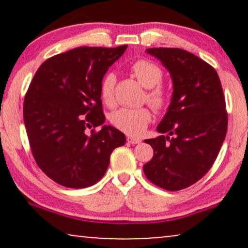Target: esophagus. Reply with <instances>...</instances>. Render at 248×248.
Masks as SVG:
<instances>
[{
    "mask_svg": "<svg viewBox=\"0 0 248 248\" xmlns=\"http://www.w3.org/2000/svg\"><path fill=\"white\" fill-rule=\"evenodd\" d=\"M126 141H127V143H130V144H139L141 142L140 139L133 138V137H127Z\"/></svg>",
    "mask_w": 248,
    "mask_h": 248,
    "instance_id": "esophagus-1",
    "label": "esophagus"
}]
</instances>
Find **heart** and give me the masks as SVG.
<instances>
[{
  "label": "heart",
  "instance_id": "1",
  "mask_svg": "<svg viewBox=\"0 0 248 248\" xmlns=\"http://www.w3.org/2000/svg\"><path fill=\"white\" fill-rule=\"evenodd\" d=\"M131 71L139 82L147 89L144 100H147L155 111L164 110L168 105L169 93L161 83L164 78L161 67L150 60L141 59L132 64ZM115 83L116 77L114 73H107L101 80L100 97L107 106H113L114 104ZM151 118V110L148 107L120 108L110 115L111 124L118 131L131 137H139L143 133Z\"/></svg>",
  "mask_w": 248,
  "mask_h": 248
}]
</instances>
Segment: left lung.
Returning a JSON list of instances; mask_svg holds the SVG:
<instances>
[{"mask_svg":"<svg viewBox=\"0 0 248 248\" xmlns=\"http://www.w3.org/2000/svg\"><path fill=\"white\" fill-rule=\"evenodd\" d=\"M170 72L174 93L159 133L144 140L154 157L143 166L151 183L179 191L200 181L215 164L226 138L228 114L220 79L213 67L181 48H148Z\"/></svg>","mask_w":248,"mask_h":248,"instance_id":"8db88e82","label":"left lung"}]
</instances>
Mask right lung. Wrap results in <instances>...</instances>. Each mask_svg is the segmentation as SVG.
<instances>
[{
	"mask_svg": "<svg viewBox=\"0 0 248 248\" xmlns=\"http://www.w3.org/2000/svg\"><path fill=\"white\" fill-rule=\"evenodd\" d=\"M126 48L78 47L49 57L33 76L23 121L37 165L57 184L70 188L96 184L114 149L125 144V135L115 127L94 128L105 122L101 80Z\"/></svg>",
	"mask_w": 248,
	"mask_h": 248,
	"instance_id": "obj_1",
	"label": "right lung"
}]
</instances>
